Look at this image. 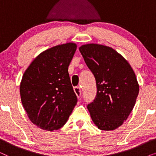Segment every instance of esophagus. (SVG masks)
<instances>
[{
    "mask_svg": "<svg viewBox=\"0 0 156 156\" xmlns=\"http://www.w3.org/2000/svg\"><path fill=\"white\" fill-rule=\"evenodd\" d=\"M74 93L76 94V97L78 98H80L81 97V93H82V89L80 87H76L74 88Z\"/></svg>",
    "mask_w": 156,
    "mask_h": 156,
    "instance_id": "esophagus-1",
    "label": "esophagus"
}]
</instances>
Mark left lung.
<instances>
[{
    "instance_id": "8db88e82",
    "label": "left lung",
    "mask_w": 156,
    "mask_h": 156,
    "mask_svg": "<svg viewBox=\"0 0 156 156\" xmlns=\"http://www.w3.org/2000/svg\"><path fill=\"white\" fill-rule=\"evenodd\" d=\"M80 51L97 83V96L87 106L98 129L113 131L133 110L139 85L135 72L122 55L110 47L83 44Z\"/></svg>"
}]
</instances>
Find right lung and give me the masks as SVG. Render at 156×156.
Listing matches in <instances>:
<instances>
[{
	"label": "right lung",
	"instance_id": "right-lung-1",
	"mask_svg": "<svg viewBox=\"0 0 156 156\" xmlns=\"http://www.w3.org/2000/svg\"><path fill=\"white\" fill-rule=\"evenodd\" d=\"M76 44H59L43 51L23 74L21 101L32 123L45 131L62 127L77 101L68 67Z\"/></svg>",
	"mask_w": 156,
	"mask_h": 156
}]
</instances>
